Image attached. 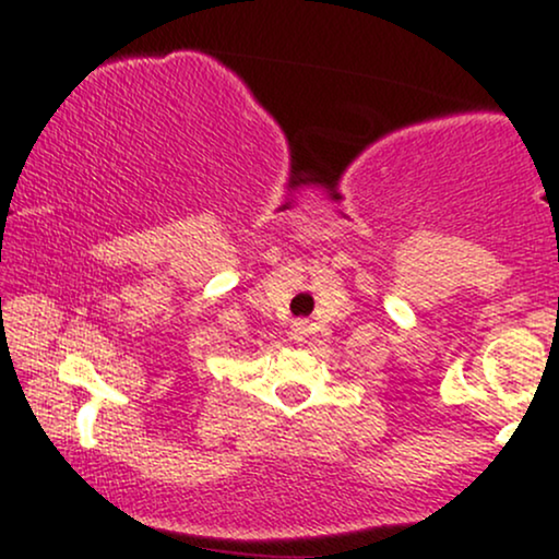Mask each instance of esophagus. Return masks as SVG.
<instances>
[{
	"label": "esophagus",
	"mask_w": 559,
	"mask_h": 559,
	"mask_svg": "<svg viewBox=\"0 0 559 559\" xmlns=\"http://www.w3.org/2000/svg\"><path fill=\"white\" fill-rule=\"evenodd\" d=\"M304 334H307V319H296V322L292 324V337L304 340Z\"/></svg>",
	"instance_id": "obj_1"
}]
</instances>
